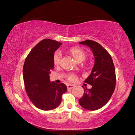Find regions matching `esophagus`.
<instances>
[{"instance_id":"1","label":"esophagus","mask_w":135,"mask_h":135,"mask_svg":"<svg viewBox=\"0 0 135 135\" xmlns=\"http://www.w3.org/2000/svg\"><path fill=\"white\" fill-rule=\"evenodd\" d=\"M74 87V85L71 84H69L67 85V88L68 89H72Z\"/></svg>"}]
</instances>
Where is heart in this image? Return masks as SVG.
<instances>
[{"mask_svg":"<svg viewBox=\"0 0 135 135\" xmlns=\"http://www.w3.org/2000/svg\"><path fill=\"white\" fill-rule=\"evenodd\" d=\"M69 54L73 56V57L75 60L77 62L80 63L85 59L86 57V53L79 47H73L68 50ZM62 57V53L60 51H56L53 56V61L55 65H58L60 64V61ZM68 78L70 80H73L75 78V76L73 74H69Z\"/></svg>","mask_w":135,"mask_h":135,"instance_id":"b5f03b06","label":"heart"}]
</instances>
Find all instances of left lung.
<instances>
[{"instance_id": "left-lung-1", "label": "left lung", "mask_w": 135, "mask_h": 135, "mask_svg": "<svg viewBox=\"0 0 135 135\" xmlns=\"http://www.w3.org/2000/svg\"><path fill=\"white\" fill-rule=\"evenodd\" d=\"M90 48L95 57L91 73L84 80L91 84V89L84 88L83 97L79 100L81 107L96 110L103 107L111 98L116 84L115 68L111 56L101 45L86 40L79 43Z\"/></svg>"}]
</instances>
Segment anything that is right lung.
Here are the masks:
<instances>
[{"instance_id": "add662e5", "label": "right lung", "mask_w": 135, "mask_h": 135, "mask_svg": "<svg viewBox=\"0 0 135 135\" xmlns=\"http://www.w3.org/2000/svg\"><path fill=\"white\" fill-rule=\"evenodd\" d=\"M62 44L52 39H43L32 49L24 62L23 78L27 96L35 107L51 110L59 107L62 95L67 91L64 83L51 81L54 68L53 56Z\"/></svg>"}]
</instances>
